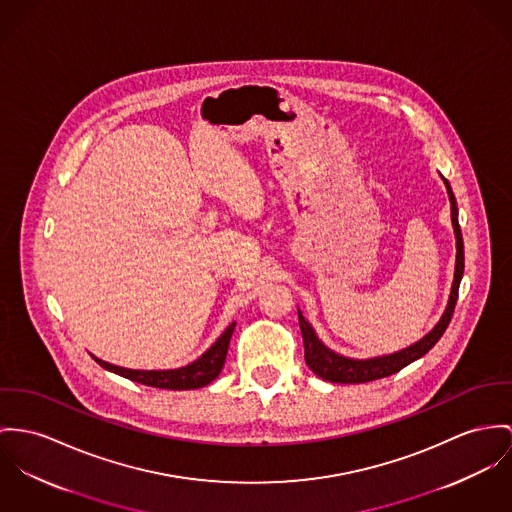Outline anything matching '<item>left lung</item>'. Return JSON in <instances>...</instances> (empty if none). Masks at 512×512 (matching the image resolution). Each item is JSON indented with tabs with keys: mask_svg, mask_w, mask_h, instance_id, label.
<instances>
[{
	"mask_svg": "<svg viewBox=\"0 0 512 512\" xmlns=\"http://www.w3.org/2000/svg\"><path fill=\"white\" fill-rule=\"evenodd\" d=\"M448 198H450V216H452V226H454V234H456V271H454V282H452V290H450V298H448V306L444 310V314L440 317V321L434 325L433 331L427 333L421 341H417L415 345L397 351L394 354H384V356H376V358H366V360H356V358H347L341 354L333 353L331 349H327L315 335L314 327L304 319L302 312L298 310V321H300V331H302V339H304V358L306 364L310 366V370L315 376L327 380V382H335V384H364V382H372V380H380L386 376H392L395 372H399L401 368H405L407 364H411L413 360L425 356L438 343V339L442 337V333L446 331L454 308H456V300H458V288H460V280L464 275V239H462V230L458 224V206H456V198L450 189V183L442 177Z\"/></svg>",
	"mask_w": 512,
	"mask_h": 512,
	"instance_id": "obj_1",
	"label": "left lung"
}]
</instances>
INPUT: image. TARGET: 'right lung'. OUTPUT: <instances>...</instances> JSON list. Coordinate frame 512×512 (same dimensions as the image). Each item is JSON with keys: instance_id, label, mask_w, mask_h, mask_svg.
Returning a JSON list of instances; mask_svg holds the SVG:
<instances>
[{"instance_id": "obj_1", "label": "right lung", "mask_w": 512, "mask_h": 512, "mask_svg": "<svg viewBox=\"0 0 512 512\" xmlns=\"http://www.w3.org/2000/svg\"><path fill=\"white\" fill-rule=\"evenodd\" d=\"M234 327H236V323H232L220 335V339L195 362H191L189 366H183V368H175V370H130V368L109 364L97 356H93V358L105 370L115 372L122 378H128V380L144 384V386L161 388V390H197L202 386H208L222 372Z\"/></svg>"}]
</instances>
